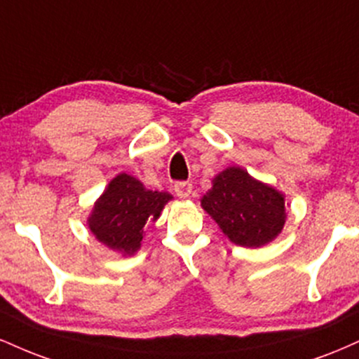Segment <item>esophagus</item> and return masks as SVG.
<instances>
[{
    "mask_svg": "<svg viewBox=\"0 0 359 359\" xmlns=\"http://www.w3.org/2000/svg\"><path fill=\"white\" fill-rule=\"evenodd\" d=\"M175 194H177V197H180V199H189L192 194V184L191 182H177Z\"/></svg>",
    "mask_w": 359,
    "mask_h": 359,
    "instance_id": "34e87169",
    "label": "esophagus"
}]
</instances>
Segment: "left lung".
<instances>
[{
	"label": "left lung",
	"instance_id": "obj_1",
	"mask_svg": "<svg viewBox=\"0 0 359 359\" xmlns=\"http://www.w3.org/2000/svg\"><path fill=\"white\" fill-rule=\"evenodd\" d=\"M201 205L234 245L246 248L273 241L287 217L283 194L240 167H229L214 177Z\"/></svg>",
	"mask_w": 359,
	"mask_h": 359
}]
</instances>
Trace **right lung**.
I'll return each instance as SVG.
<instances>
[{
	"label": "right lung",
	"mask_w": 359,
	"mask_h": 359,
	"mask_svg": "<svg viewBox=\"0 0 359 359\" xmlns=\"http://www.w3.org/2000/svg\"><path fill=\"white\" fill-rule=\"evenodd\" d=\"M170 199L168 192L150 191L135 177L119 174L94 204L89 229L109 250L133 255L142 246L147 222L158 219Z\"/></svg>",
	"instance_id": "right-lung-1"
}]
</instances>
